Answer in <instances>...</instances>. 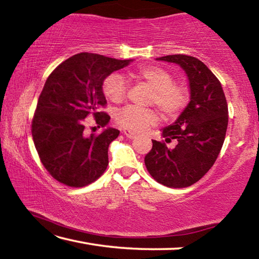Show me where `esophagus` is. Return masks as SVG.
Wrapping results in <instances>:
<instances>
[{
  "label": "esophagus",
  "instance_id": "esophagus-1",
  "mask_svg": "<svg viewBox=\"0 0 259 259\" xmlns=\"http://www.w3.org/2000/svg\"><path fill=\"white\" fill-rule=\"evenodd\" d=\"M123 134L125 137L128 138H135L136 137V134L134 133V131H131L130 129H123Z\"/></svg>",
  "mask_w": 259,
  "mask_h": 259
}]
</instances>
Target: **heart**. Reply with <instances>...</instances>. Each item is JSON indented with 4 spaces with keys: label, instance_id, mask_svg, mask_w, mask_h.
Wrapping results in <instances>:
<instances>
[{
    "label": "heart",
    "instance_id": "obj_1",
    "mask_svg": "<svg viewBox=\"0 0 259 259\" xmlns=\"http://www.w3.org/2000/svg\"><path fill=\"white\" fill-rule=\"evenodd\" d=\"M135 80L146 83L153 89L150 103L155 105L164 116L171 117L182 111L187 103V91L174 83V77L164 68L146 66L129 73ZM126 83L120 74H112L104 81L103 90L106 98L113 103H121L126 95ZM157 116L152 109L128 106L116 114L117 123L126 129L143 131L156 121Z\"/></svg>",
    "mask_w": 259,
    "mask_h": 259
}]
</instances>
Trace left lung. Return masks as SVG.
I'll return each instance as SVG.
<instances>
[{"mask_svg":"<svg viewBox=\"0 0 259 259\" xmlns=\"http://www.w3.org/2000/svg\"><path fill=\"white\" fill-rule=\"evenodd\" d=\"M156 60L177 64L185 71L191 100L178 119L161 130L165 142L176 139L177 146L152 140L145 165L162 185L187 187L200 181L216 161L225 139L229 108L221 82L201 60L186 55Z\"/></svg>","mask_w":259,"mask_h":259,"instance_id":"obj_1","label":"left lung"}]
</instances>
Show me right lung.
I'll return each instance as SVG.
<instances>
[{"instance_id": "1", "label": "right lung", "mask_w": 259, "mask_h": 259, "mask_svg": "<svg viewBox=\"0 0 259 259\" xmlns=\"http://www.w3.org/2000/svg\"><path fill=\"white\" fill-rule=\"evenodd\" d=\"M131 61L81 52L63 61L47 78L34 114L32 136L41 162L58 182L82 187L106 170L108 146L120 131L108 126L97 136H87L85 119L95 116L98 126L108 124L111 117L98 112L106 105L104 81Z\"/></svg>"}]
</instances>
